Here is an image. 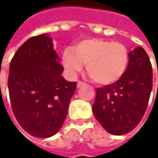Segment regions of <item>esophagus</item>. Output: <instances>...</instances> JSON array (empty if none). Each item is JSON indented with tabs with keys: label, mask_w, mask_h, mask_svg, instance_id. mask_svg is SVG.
Segmentation results:
<instances>
[{
	"label": "esophagus",
	"mask_w": 158,
	"mask_h": 158,
	"mask_svg": "<svg viewBox=\"0 0 158 158\" xmlns=\"http://www.w3.org/2000/svg\"><path fill=\"white\" fill-rule=\"evenodd\" d=\"M84 84H85V82H82V81H78V82H77V88L82 87V86H83Z\"/></svg>",
	"instance_id": "obj_1"
}]
</instances>
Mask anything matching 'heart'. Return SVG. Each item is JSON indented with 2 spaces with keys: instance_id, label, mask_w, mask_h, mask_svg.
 I'll list each match as a JSON object with an SVG mask.
<instances>
[{
  "instance_id": "1",
  "label": "heart",
  "mask_w": 158,
  "mask_h": 158,
  "mask_svg": "<svg viewBox=\"0 0 158 158\" xmlns=\"http://www.w3.org/2000/svg\"><path fill=\"white\" fill-rule=\"evenodd\" d=\"M62 63L71 76L76 75L86 64L92 81L107 85L124 76L129 64V52L120 42L89 39L78 42L73 48L67 47L62 53Z\"/></svg>"
}]
</instances>
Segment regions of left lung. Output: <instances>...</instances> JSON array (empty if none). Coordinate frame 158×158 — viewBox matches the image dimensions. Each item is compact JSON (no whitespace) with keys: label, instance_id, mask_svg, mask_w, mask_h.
I'll use <instances>...</instances> for the list:
<instances>
[{"label":"left lung","instance_id":"left-lung-1","mask_svg":"<svg viewBox=\"0 0 158 158\" xmlns=\"http://www.w3.org/2000/svg\"><path fill=\"white\" fill-rule=\"evenodd\" d=\"M152 65L145 50L138 46L129 52V64L118 82L97 88L92 110L108 133L122 135L142 120L152 89Z\"/></svg>","mask_w":158,"mask_h":158}]
</instances>
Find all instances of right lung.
Returning a JSON list of instances; mask_svg holds the SVG:
<instances>
[{
    "mask_svg": "<svg viewBox=\"0 0 158 158\" xmlns=\"http://www.w3.org/2000/svg\"><path fill=\"white\" fill-rule=\"evenodd\" d=\"M46 34L26 40L9 65L10 105L16 120L31 135L47 138L55 135L68 114L76 82L61 76L63 67Z\"/></svg>",
    "mask_w": 158,
    "mask_h": 158,
    "instance_id": "obj_1",
    "label": "right lung"
}]
</instances>
